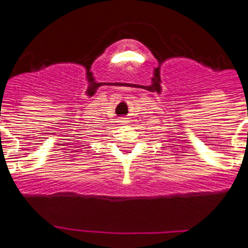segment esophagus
Segmentation results:
<instances>
[{
    "label": "esophagus",
    "instance_id": "1",
    "mask_svg": "<svg viewBox=\"0 0 248 248\" xmlns=\"http://www.w3.org/2000/svg\"><path fill=\"white\" fill-rule=\"evenodd\" d=\"M119 122L122 123V124H126V123H128L129 120H128V118H120Z\"/></svg>",
    "mask_w": 248,
    "mask_h": 248
}]
</instances>
